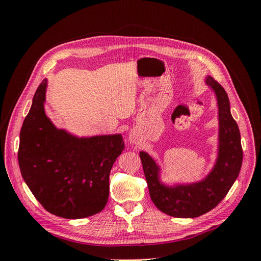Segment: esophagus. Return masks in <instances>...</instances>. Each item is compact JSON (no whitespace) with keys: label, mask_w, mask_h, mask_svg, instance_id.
<instances>
[{"label":"esophagus","mask_w":261,"mask_h":261,"mask_svg":"<svg viewBox=\"0 0 261 261\" xmlns=\"http://www.w3.org/2000/svg\"><path fill=\"white\" fill-rule=\"evenodd\" d=\"M128 140L132 145H138L139 144V137H138V133L136 129H132L129 132L128 135Z\"/></svg>","instance_id":"esophagus-1"}]
</instances>
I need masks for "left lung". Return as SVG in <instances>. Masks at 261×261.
Returning a JSON list of instances; mask_svg holds the SVG:
<instances>
[{
    "mask_svg": "<svg viewBox=\"0 0 261 261\" xmlns=\"http://www.w3.org/2000/svg\"><path fill=\"white\" fill-rule=\"evenodd\" d=\"M206 84L215 91L219 115L218 156L208 175L195 183L165 185L153 158L145 151L139 152L151 200L171 217L196 218L212 210L226 196L241 171V134L231 114L230 100L223 87L211 76L206 77Z\"/></svg>",
    "mask_w": 261,
    "mask_h": 261,
    "instance_id": "obj_1",
    "label": "left lung"
}]
</instances>
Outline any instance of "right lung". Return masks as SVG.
Returning a JSON list of instances; mask_svg holds the SVG:
<instances>
[{"mask_svg":"<svg viewBox=\"0 0 261 261\" xmlns=\"http://www.w3.org/2000/svg\"><path fill=\"white\" fill-rule=\"evenodd\" d=\"M48 81L39 85L19 135L18 163L23 180L54 216L83 219L103 210L109 177L124 150L121 134L77 137L59 129L45 115Z\"/></svg>","mask_w":261,"mask_h":261,"instance_id":"right-lung-1","label":"right lung"}]
</instances>
